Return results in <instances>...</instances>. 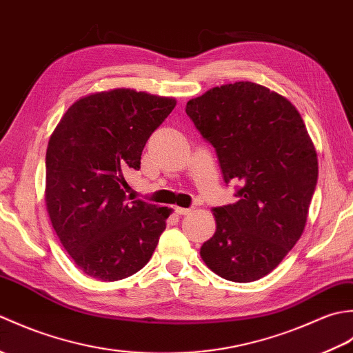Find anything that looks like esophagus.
<instances>
[{"label":"esophagus","mask_w":353,"mask_h":353,"mask_svg":"<svg viewBox=\"0 0 353 353\" xmlns=\"http://www.w3.org/2000/svg\"><path fill=\"white\" fill-rule=\"evenodd\" d=\"M174 211H176V214H179V215H188L190 212H191V209L190 208H174Z\"/></svg>","instance_id":"34e87169"}]
</instances>
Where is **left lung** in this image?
I'll list each match as a JSON object with an SVG mask.
<instances>
[{
    "label": "left lung",
    "mask_w": 353,
    "mask_h": 353,
    "mask_svg": "<svg viewBox=\"0 0 353 353\" xmlns=\"http://www.w3.org/2000/svg\"><path fill=\"white\" fill-rule=\"evenodd\" d=\"M216 156L236 203L215 208V234L200 256L223 279L253 282L281 264L302 236L319 162L297 109L252 81L209 89L186 103Z\"/></svg>",
    "instance_id": "8db88e82"
}]
</instances>
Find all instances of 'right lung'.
<instances>
[{"instance_id":"1","label":"right lung","mask_w":353,"mask_h":353,"mask_svg":"<svg viewBox=\"0 0 353 353\" xmlns=\"http://www.w3.org/2000/svg\"><path fill=\"white\" fill-rule=\"evenodd\" d=\"M176 106L171 97L118 88L77 100L52 132L45 201L65 250L85 274L119 281L144 267L171 212L127 201L124 171Z\"/></svg>"}]
</instances>
